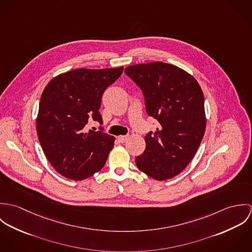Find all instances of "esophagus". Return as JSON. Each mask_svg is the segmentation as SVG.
<instances>
[{
  "label": "esophagus",
  "mask_w": 252,
  "mask_h": 252,
  "mask_svg": "<svg viewBox=\"0 0 252 252\" xmlns=\"http://www.w3.org/2000/svg\"><path fill=\"white\" fill-rule=\"evenodd\" d=\"M128 136H119L118 137V141L120 142V143H125L127 140H128Z\"/></svg>",
  "instance_id": "obj_1"
}]
</instances>
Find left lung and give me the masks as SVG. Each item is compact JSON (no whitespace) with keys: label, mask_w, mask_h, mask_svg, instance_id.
<instances>
[{"label":"left lung","mask_w":252,"mask_h":252,"mask_svg":"<svg viewBox=\"0 0 252 252\" xmlns=\"http://www.w3.org/2000/svg\"><path fill=\"white\" fill-rule=\"evenodd\" d=\"M124 72L142 89L147 114L160 124L144 137L145 149L136 157V165L154 180L174 178L189 164L203 140V91L191 74L168 63L132 65Z\"/></svg>","instance_id":"8db88e82"}]
</instances>
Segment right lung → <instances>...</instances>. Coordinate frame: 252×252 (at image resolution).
Returning <instances> with one entry per match:
<instances>
[{
	"mask_svg": "<svg viewBox=\"0 0 252 252\" xmlns=\"http://www.w3.org/2000/svg\"><path fill=\"white\" fill-rule=\"evenodd\" d=\"M123 72L75 69L52 78L39 101L36 133L52 167L63 177L82 180L102 170L114 138L103 131L85 132L88 119L103 124L102 96Z\"/></svg>",
	"mask_w": 252,
	"mask_h": 252,
	"instance_id": "obj_1",
	"label": "right lung"
}]
</instances>
